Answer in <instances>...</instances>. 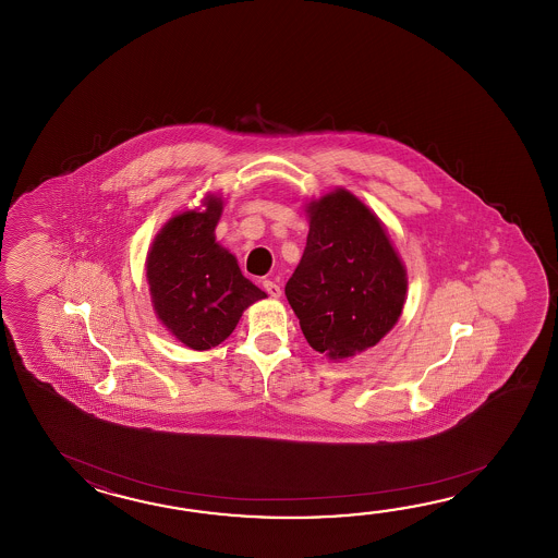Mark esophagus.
Listing matches in <instances>:
<instances>
[{
    "label": "esophagus",
    "mask_w": 558,
    "mask_h": 558,
    "mask_svg": "<svg viewBox=\"0 0 558 558\" xmlns=\"http://www.w3.org/2000/svg\"><path fill=\"white\" fill-rule=\"evenodd\" d=\"M263 289L269 293V296H274V299H279L281 296V287L275 283V281H263Z\"/></svg>",
    "instance_id": "1"
}]
</instances>
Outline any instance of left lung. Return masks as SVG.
Masks as SVG:
<instances>
[{
  "instance_id": "8db88e82",
  "label": "left lung",
  "mask_w": 558,
  "mask_h": 558,
  "mask_svg": "<svg viewBox=\"0 0 558 558\" xmlns=\"http://www.w3.org/2000/svg\"><path fill=\"white\" fill-rule=\"evenodd\" d=\"M307 247L284 295L307 343L343 361L391 331L407 301V269L375 211L344 187L305 203Z\"/></svg>"
}]
</instances>
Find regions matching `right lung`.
I'll return each instance as SVG.
<instances>
[{
    "label": "right lung",
    "instance_id": "obj_1",
    "mask_svg": "<svg viewBox=\"0 0 558 558\" xmlns=\"http://www.w3.org/2000/svg\"><path fill=\"white\" fill-rule=\"evenodd\" d=\"M221 214L223 197L207 193L202 207L167 219L145 259L157 319L193 351L223 343L243 311L267 296L243 277L235 255L217 243Z\"/></svg>",
    "mask_w": 558,
    "mask_h": 558
}]
</instances>
